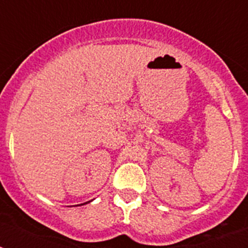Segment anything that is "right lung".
Instances as JSON below:
<instances>
[{
    "label": "right lung",
    "mask_w": 248,
    "mask_h": 248,
    "mask_svg": "<svg viewBox=\"0 0 248 248\" xmlns=\"http://www.w3.org/2000/svg\"><path fill=\"white\" fill-rule=\"evenodd\" d=\"M88 202H89V201H88Z\"/></svg>",
    "instance_id": "add662e5"
}]
</instances>
